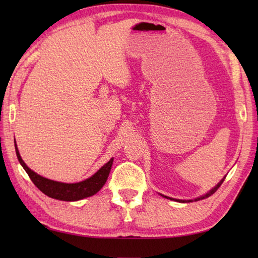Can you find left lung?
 Masks as SVG:
<instances>
[{
	"label": "left lung",
	"instance_id": "1",
	"mask_svg": "<svg viewBox=\"0 0 258 258\" xmlns=\"http://www.w3.org/2000/svg\"><path fill=\"white\" fill-rule=\"evenodd\" d=\"M226 177V176H225ZM225 177L224 178H222L221 180H220V183H218L216 186H214V187L210 190V191H207L206 194H204V195H202V196H200V197H197V199H195V200H176V199H172V197H167V196H165V195H162L163 197H165V199H167V200H171V201H175V202H179V203H188V202H193V201H195V202H197V201H201V200H204V199H207V197H210L211 195H213L214 193H215V191L218 189V187H220V186L222 185V183L224 182V179H225Z\"/></svg>",
	"mask_w": 258,
	"mask_h": 258
}]
</instances>
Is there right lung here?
<instances>
[{"label":"right lung","instance_id":"obj_1","mask_svg":"<svg viewBox=\"0 0 258 258\" xmlns=\"http://www.w3.org/2000/svg\"><path fill=\"white\" fill-rule=\"evenodd\" d=\"M15 152L22 167L25 169V172L29 175L31 180L34 183L36 187L48 197L65 202L80 201L96 194L97 191L103 187L104 184L106 183L109 172H111V167L113 165L112 158V160H109L106 164H104L95 174H93L89 178L81 180V182L78 183H62L45 178L35 173L34 171H32V169L24 163V161L22 160L16 143Z\"/></svg>","mask_w":258,"mask_h":258}]
</instances>
